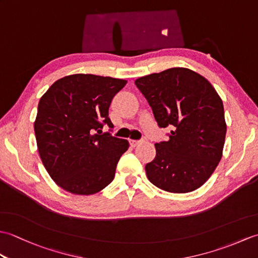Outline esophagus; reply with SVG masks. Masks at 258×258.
I'll list each match as a JSON object with an SVG mask.
<instances>
[{
    "label": "esophagus",
    "mask_w": 258,
    "mask_h": 258,
    "mask_svg": "<svg viewBox=\"0 0 258 258\" xmlns=\"http://www.w3.org/2000/svg\"><path fill=\"white\" fill-rule=\"evenodd\" d=\"M142 142H143V140L142 141H135V140H130V145L132 146V147H135V146H138L139 144H141Z\"/></svg>",
    "instance_id": "obj_1"
}]
</instances>
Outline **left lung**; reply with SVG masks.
<instances>
[{
    "label": "left lung",
    "instance_id": "obj_1",
    "mask_svg": "<svg viewBox=\"0 0 258 258\" xmlns=\"http://www.w3.org/2000/svg\"><path fill=\"white\" fill-rule=\"evenodd\" d=\"M160 127H169L166 142L155 144L147 178L171 193H188L204 184L220 163L226 123L220 95L204 76L173 68L135 81Z\"/></svg>",
    "mask_w": 258,
    "mask_h": 258
}]
</instances>
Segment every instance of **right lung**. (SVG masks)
<instances>
[{
    "label": "right lung",
    "mask_w": 258,
    "mask_h": 258,
    "mask_svg": "<svg viewBox=\"0 0 258 258\" xmlns=\"http://www.w3.org/2000/svg\"><path fill=\"white\" fill-rule=\"evenodd\" d=\"M125 80L73 74L57 80L38 102L34 122L38 154L59 187L76 195L105 188L128 149L126 140L102 133L113 128L108 108Z\"/></svg>",
    "instance_id": "right-lung-1"
}]
</instances>
